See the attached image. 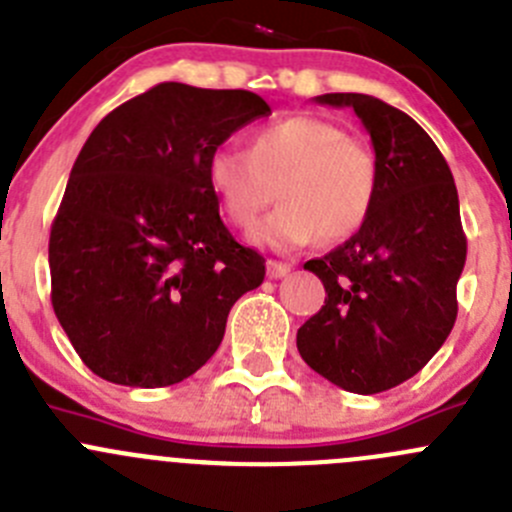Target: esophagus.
Segmentation results:
<instances>
[{
  "label": "esophagus",
  "instance_id": "esophagus-1",
  "mask_svg": "<svg viewBox=\"0 0 512 512\" xmlns=\"http://www.w3.org/2000/svg\"><path fill=\"white\" fill-rule=\"evenodd\" d=\"M287 272H290V265H287V262H277V260L267 262V275H270L272 280H280V277H285Z\"/></svg>",
  "mask_w": 512,
  "mask_h": 512
}]
</instances>
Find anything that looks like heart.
<instances>
[{
	"mask_svg": "<svg viewBox=\"0 0 512 512\" xmlns=\"http://www.w3.org/2000/svg\"><path fill=\"white\" fill-rule=\"evenodd\" d=\"M205 172L225 217L240 230L260 222L277 192L282 205L252 235L277 250L302 247L317 235L327 242L352 237L370 220L382 182L370 142L310 114L265 124L247 150L217 147Z\"/></svg>",
	"mask_w": 512,
	"mask_h": 512,
	"instance_id": "heart-1",
	"label": "heart"
}]
</instances>
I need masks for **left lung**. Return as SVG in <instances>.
<instances>
[{
    "mask_svg": "<svg viewBox=\"0 0 512 512\" xmlns=\"http://www.w3.org/2000/svg\"><path fill=\"white\" fill-rule=\"evenodd\" d=\"M315 102L355 109L382 182L362 230L305 262L327 297L297 330V350L337 388L375 395L423 370L453 330L468 255L458 190L435 142L405 112L355 92Z\"/></svg>",
    "mask_w": 512,
    "mask_h": 512,
    "instance_id": "obj_1",
    "label": "left lung"
}]
</instances>
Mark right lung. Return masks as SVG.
<instances>
[{"mask_svg":"<svg viewBox=\"0 0 512 512\" xmlns=\"http://www.w3.org/2000/svg\"><path fill=\"white\" fill-rule=\"evenodd\" d=\"M272 109L247 89L162 82L84 142L49 232L52 307L84 365L130 388L200 370L265 257L220 220L207 160Z\"/></svg>","mask_w":512,"mask_h":512,"instance_id":"right-lung-1","label":"right lung"}]
</instances>
